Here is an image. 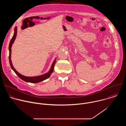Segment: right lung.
<instances>
[{
	"mask_svg": "<svg viewBox=\"0 0 126 126\" xmlns=\"http://www.w3.org/2000/svg\"><path fill=\"white\" fill-rule=\"evenodd\" d=\"M17 26H16L14 28V34L13 35V37H12V39H11V40L10 41L9 45V63H10V65L11 69L13 70V71L16 73V74L21 79H22V80H23L26 82H29V83H37L42 82V81L48 79V78H49L53 71L54 67L55 62H56V58H55L54 60L53 61V62L51 65V68L48 72H47L45 74H44L43 75H39V76H33V77L25 76L22 75L21 74H20L18 72H17L16 70V69L14 68V67H13V64L12 63V61H11V47H12V44H13V43L16 39V35H17Z\"/></svg>",
	"mask_w": 126,
	"mask_h": 126,
	"instance_id": "add662e5",
	"label": "right lung"
}]
</instances>
